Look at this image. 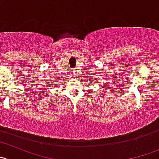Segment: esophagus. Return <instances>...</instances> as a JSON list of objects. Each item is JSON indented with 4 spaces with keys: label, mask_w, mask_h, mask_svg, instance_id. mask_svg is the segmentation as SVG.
Segmentation results:
<instances>
[{
    "label": "esophagus",
    "mask_w": 159,
    "mask_h": 159,
    "mask_svg": "<svg viewBox=\"0 0 159 159\" xmlns=\"http://www.w3.org/2000/svg\"><path fill=\"white\" fill-rule=\"evenodd\" d=\"M74 73V71H73V72H72V74H73Z\"/></svg>",
    "instance_id": "obj_1"
}]
</instances>
